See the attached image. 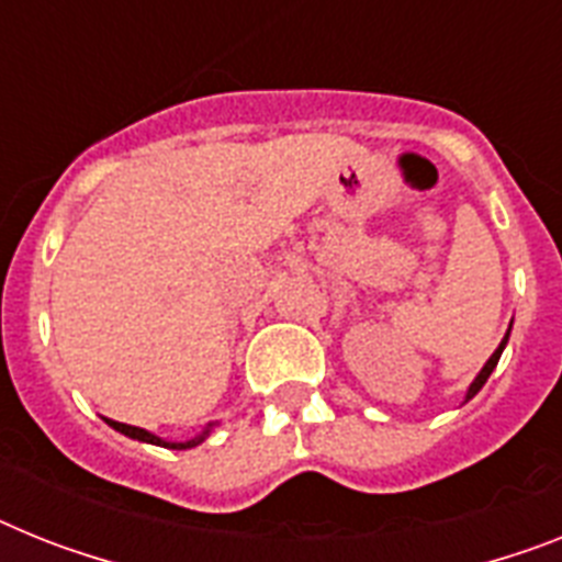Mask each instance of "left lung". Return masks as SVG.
<instances>
[{
  "label": "left lung",
  "instance_id": "8db88e82",
  "mask_svg": "<svg viewBox=\"0 0 562 562\" xmlns=\"http://www.w3.org/2000/svg\"><path fill=\"white\" fill-rule=\"evenodd\" d=\"M508 331H512V328H508ZM508 331H506V337H503V342H499V348H497V351H494L492 357H488V362H485V366H483V371H480V374H477V380H474V383H471V389H469V397H465V400H471V397H474V394H477V391L483 389V385H485V380H488V376H492V371L497 369V360H499V353H503V348H506V342H508Z\"/></svg>",
  "mask_w": 562,
  "mask_h": 562
}]
</instances>
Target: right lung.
I'll list each match as a JSON object with an SVG mask.
<instances>
[{
    "instance_id": "right-lung-1",
    "label": "right lung",
    "mask_w": 562,
    "mask_h": 562,
    "mask_svg": "<svg viewBox=\"0 0 562 562\" xmlns=\"http://www.w3.org/2000/svg\"><path fill=\"white\" fill-rule=\"evenodd\" d=\"M116 431H122L125 437H134V440H143V442H154V446H165V449H193L196 442L205 440V434H209V428L202 431V437H196V440H188V442H165L159 440V437H154L150 431H145V428H136V426H128V423H116V419H108Z\"/></svg>"
}]
</instances>
